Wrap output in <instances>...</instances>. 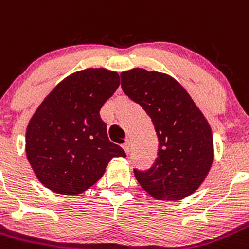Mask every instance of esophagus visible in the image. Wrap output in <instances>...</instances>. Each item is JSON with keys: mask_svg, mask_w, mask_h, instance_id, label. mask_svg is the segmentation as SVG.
<instances>
[{"mask_svg": "<svg viewBox=\"0 0 249 249\" xmlns=\"http://www.w3.org/2000/svg\"><path fill=\"white\" fill-rule=\"evenodd\" d=\"M123 148H124V151L126 152V155H129V152H130V142H129V141H126L125 143H123Z\"/></svg>", "mask_w": 249, "mask_h": 249, "instance_id": "34e87169", "label": "esophagus"}]
</instances>
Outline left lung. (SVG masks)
Segmentation results:
<instances>
[{
    "mask_svg": "<svg viewBox=\"0 0 249 249\" xmlns=\"http://www.w3.org/2000/svg\"><path fill=\"white\" fill-rule=\"evenodd\" d=\"M120 77L124 93L145 109L159 136L156 162L146 172L134 169L136 179L157 200L187 198L200 187L213 164L210 124L169 75L138 67Z\"/></svg>",
    "mask_w": 249,
    "mask_h": 249,
    "instance_id": "left-lung-1",
    "label": "left lung"
}]
</instances>
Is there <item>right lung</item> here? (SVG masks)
Listing matches in <instances>:
<instances>
[{
	"label": "right lung",
	"instance_id": "1",
	"mask_svg": "<svg viewBox=\"0 0 249 249\" xmlns=\"http://www.w3.org/2000/svg\"><path fill=\"white\" fill-rule=\"evenodd\" d=\"M120 85L118 72L86 69L67 76L45 97L25 132V153L36 178L51 192L77 195L98 182L114 157L99 110Z\"/></svg>",
	"mask_w": 249,
	"mask_h": 249
}]
</instances>
